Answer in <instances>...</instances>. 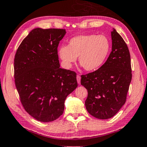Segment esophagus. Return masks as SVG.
Segmentation results:
<instances>
[{"mask_svg":"<svg viewBox=\"0 0 147 147\" xmlns=\"http://www.w3.org/2000/svg\"><path fill=\"white\" fill-rule=\"evenodd\" d=\"M77 82H78V84H80V83H81V76H80L79 75H77Z\"/></svg>","mask_w":147,"mask_h":147,"instance_id":"1","label":"esophagus"}]
</instances>
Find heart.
Returning a JSON list of instances; mask_svg holds the SVG:
<instances>
[{"mask_svg": "<svg viewBox=\"0 0 147 147\" xmlns=\"http://www.w3.org/2000/svg\"><path fill=\"white\" fill-rule=\"evenodd\" d=\"M110 50V41L105 36L84 34L71 38L68 46L60 47L58 54L66 68H70L79 57V62L84 70L93 71L106 63Z\"/></svg>", "mask_w": 147, "mask_h": 147, "instance_id": "heart-1", "label": "heart"}]
</instances>
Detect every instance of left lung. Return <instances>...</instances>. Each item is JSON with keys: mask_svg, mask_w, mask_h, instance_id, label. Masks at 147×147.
<instances>
[{"mask_svg": "<svg viewBox=\"0 0 147 147\" xmlns=\"http://www.w3.org/2000/svg\"><path fill=\"white\" fill-rule=\"evenodd\" d=\"M111 38L112 51L106 63L97 70L82 75L81 80L88 90V112L102 120L114 117L125 103L132 79L128 47L115 29Z\"/></svg>", "mask_w": 147, "mask_h": 147, "instance_id": "obj_1", "label": "left lung"}]
</instances>
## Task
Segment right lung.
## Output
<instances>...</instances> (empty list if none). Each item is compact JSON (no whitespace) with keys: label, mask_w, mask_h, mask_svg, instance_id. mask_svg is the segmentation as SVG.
<instances>
[{"label":"right lung","mask_w":147,"mask_h":147,"mask_svg":"<svg viewBox=\"0 0 147 147\" xmlns=\"http://www.w3.org/2000/svg\"><path fill=\"white\" fill-rule=\"evenodd\" d=\"M65 34V29H34L22 41L14 59L21 103L41 122L62 115L66 98L77 87L76 73L59 68L57 47Z\"/></svg>","instance_id":"add662e5"}]
</instances>
